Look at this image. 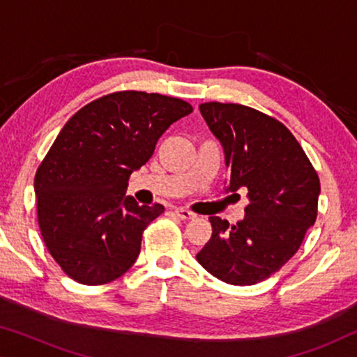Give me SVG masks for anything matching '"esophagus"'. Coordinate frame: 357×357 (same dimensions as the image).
Listing matches in <instances>:
<instances>
[{
  "label": "esophagus",
  "instance_id": "esophagus-1",
  "mask_svg": "<svg viewBox=\"0 0 357 357\" xmlns=\"http://www.w3.org/2000/svg\"><path fill=\"white\" fill-rule=\"evenodd\" d=\"M174 213L177 214L180 219H183V221H188V219L197 218V214L192 213V211H188V209H185V208H175Z\"/></svg>",
  "mask_w": 357,
  "mask_h": 357
}]
</instances>
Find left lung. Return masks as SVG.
Wrapping results in <instances>:
<instances>
[{
    "label": "left lung",
    "mask_w": 357,
    "mask_h": 357,
    "mask_svg": "<svg viewBox=\"0 0 357 357\" xmlns=\"http://www.w3.org/2000/svg\"><path fill=\"white\" fill-rule=\"evenodd\" d=\"M199 112L224 148L231 170L227 192L247 188L250 202L243 221L232 226L209 218L211 238L197 260L227 284H257L291 260L315 222L319 175L280 120L222 102H204Z\"/></svg>",
    "instance_id": "8db88e82"
}]
</instances>
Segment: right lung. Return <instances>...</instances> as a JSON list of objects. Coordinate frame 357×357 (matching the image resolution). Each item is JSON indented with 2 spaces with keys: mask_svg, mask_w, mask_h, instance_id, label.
<instances>
[{
  "mask_svg": "<svg viewBox=\"0 0 357 357\" xmlns=\"http://www.w3.org/2000/svg\"><path fill=\"white\" fill-rule=\"evenodd\" d=\"M192 110L177 97L119 91L89 102L63 126L33 188L43 242L71 280L107 284L133 266L144 229L164 206L126 197L130 175Z\"/></svg>",
  "mask_w": 357,
  "mask_h": 357,
  "instance_id": "1",
  "label": "right lung"
}]
</instances>
